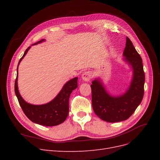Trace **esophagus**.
Listing matches in <instances>:
<instances>
[{"label": "esophagus", "instance_id": "esophagus-1", "mask_svg": "<svg viewBox=\"0 0 160 160\" xmlns=\"http://www.w3.org/2000/svg\"><path fill=\"white\" fill-rule=\"evenodd\" d=\"M81 78L85 82H88L91 80V79L92 78V72L90 71H88L84 72L83 75L81 76Z\"/></svg>", "mask_w": 160, "mask_h": 160}]
</instances>
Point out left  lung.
I'll return each instance as SVG.
<instances>
[{
  "instance_id": "left-lung-1",
  "label": "left lung",
  "mask_w": 160,
  "mask_h": 160,
  "mask_svg": "<svg viewBox=\"0 0 160 160\" xmlns=\"http://www.w3.org/2000/svg\"><path fill=\"white\" fill-rule=\"evenodd\" d=\"M123 56L125 61L133 69L132 83L123 95L111 96L98 79L91 85L92 106L95 113L101 119L110 123L128 119L141 103L143 97L145 74L142 59L128 37Z\"/></svg>"
}]
</instances>
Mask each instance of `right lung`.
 <instances>
[{
	"mask_svg": "<svg viewBox=\"0 0 160 160\" xmlns=\"http://www.w3.org/2000/svg\"><path fill=\"white\" fill-rule=\"evenodd\" d=\"M45 39H42L38 41L34 45L38 44ZM31 47H28L26 49L23 56L21 58L18 62V67L23 57L25 56L27 52ZM18 67H17V75L14 83V91L18 103L23 111L24 113L29 119L31 122L44 126H55L64 122L67 118L69 113V99L72 90L77 88V77L69 80L65 84L59 93L56 98L52 99L49 103L35 105L27 103L24 100L19 93L18 90L17 79H18Z\"/></svg>",
	"mask_w": 160,
	"mask_h": 160,
	"instance_id": "1",
	"label": "right lung"
}]
</instances>
